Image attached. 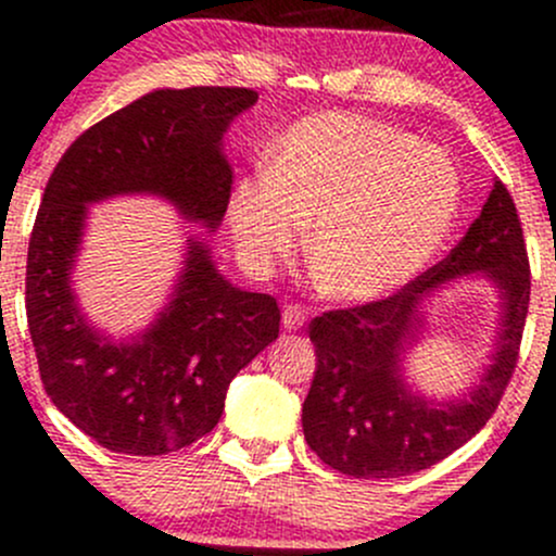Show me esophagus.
<instances>
[{"label": "esophagus", "instance_id": "34e87169", "mask_svg": "<svg viewBox=\"0 0 556 556\" xmlns=\"http://www.w3.org/2000/svg\"><path fill=\"white\" fill-rule=\"evenodd\" d=\"M304 320H307V313H304V307L300 304H286L283 307V328L286 331H300L304 326Z\"/></svg>", "mask_w": 556, "mask_h": 556}]
</instances>
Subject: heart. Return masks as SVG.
<instances>
[{
	"label": "heart",
	"instance_id": "1",
	"mask_svg": "<svg viewBox=\"0 0 556 556\" xmlns=\"http://www.w3.org/2000/svg\"><path fill=\"white\" fill-rule=\"evenodd\" d=\"M462 201L456 166L414 135L352 113H318L273 148L267 172L243 177L228 219L238 252L265 270L307 230V260L337 300L392 294L429 265Z\"/></svg>",
	"mask_w": 556,
	"mask_h": 556
}]
</instances>
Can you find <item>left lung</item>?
<instances>
[{
	"label": "left lung",
	"mask_w": 556,
	"mask_h": 556,
	"mask_svg": "<svg viewBox=\"0 0 556 556\" xmlns=\"http://www.w3.org/2000/svg\"><path fill=\"white\" fill-rule=\"evenodd\" d=\"M462 275L500 291L492 366L464 396L424 399L402 376L418 343L422 302ZM530 302V265L515 201L501 180L451 254L387 300L331 309L309 324L318 368L302 405L304 440L320 462L361 480H390L429 469L475 438L515 374Z\"/></svg>",
	"instance_id": "1"
}]
</instances>
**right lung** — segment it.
<instances>
[{
  "label": "right lung",
  "instance_id": "1",
  "mask_svg": "<svg viewBox=\"0 0 556 556\" xmlns=\"http://www.w3.org/2000/svg\"><path fill=\"white\" fill-rule=\"evenodd\" d=\"M243 87L153 89L71 142L45 188L28 243L26 318L47 395L94 443L129 456L180 451L217 427L230 381L278 339L270 294L232 286L188 238L169 302L146 331L113 339L81 313L74 267L89 204L159 195L214 232L230 201V122Z\"/></svg>",
  "mask_w": 556,
  "mask_h": 556
}]
</instances>
